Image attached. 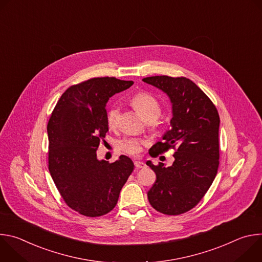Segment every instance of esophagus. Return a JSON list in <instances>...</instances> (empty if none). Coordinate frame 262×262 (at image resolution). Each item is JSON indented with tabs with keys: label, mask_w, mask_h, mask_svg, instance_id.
<instances>
[{
	"label": "esophagus",
	"mask_w": 262,
	"mask_h": 262,
	"mask_svg": "<svg viewBox=\"0 0 262 262\" xmlns=\"http://www.w3.org/2000/svg\"><path fill=\"white\" fill-rule=\"evenodd\" d=\"M135 167H136L137 169H141V168H145L146 165H145V163H143V162L135 161Z\"/></svg>",
	"instance_id": "esophagus-1"
}]
</instances>
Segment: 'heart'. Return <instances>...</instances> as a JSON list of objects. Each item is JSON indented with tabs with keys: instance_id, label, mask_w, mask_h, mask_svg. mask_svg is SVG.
<instances>
[{
	"instance_id": "b5f03b06",
	"label": "heart",
	"mask_w": 262,
	"mask_h": 262,
	"mask_svg": "<svg viewBox=\"0 0 262 262\" xmlns=\"http://www.w3.org/2000/svg\"><path fill=\"white\" fill-rule=\"evenodd\" d=\"M132 103L141 117L146 121H156L161 116V106L158 100L146 92H138L133 98ZM121 107L118 103L112 104L106 111V123L110 127H115L118 124ZM144 145L143 140L124 139L120 142L121 150L128 155H137L141 151Z\"/></svg>"
}]
</instances>
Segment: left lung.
<instances>
[{
	"label": "left lung",
	"mask_w": 262,
	"mask_h": 262,
	"mask_svg": "<svg viewBox=\"0 0 262 262\" xmlns=\"http://www.w3.org/2000/svg\"><path fill=\"white\" fill-rule=\"evenodd\" d=\"M164 91L172 103L170 129L149 155L157 158L173 148L172 166L146 164L157 174L147 196L151 206L165 214L177 215L195 207L204 197L217 173L220 148L217 110L191 80L157 76L143 79Z\"/></svg>",
	"instance_id": "8db88e82"
}]
</instances>
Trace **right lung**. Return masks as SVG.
<instances>
[{
  "label": "right lung",
  "instance_id": "add662e5",
  "mask_svg": "<svg viewBox=\"0 0 262 262\" xmlns=\"http://www.w3.org/2000/svg\"><path fill=\"white\" fill-rule=\"evenodd\" d=\"M133 84L105 77L70 86L49 120L51 176L65 203L83 215L100 216L113 209L134 170L133 161L125 156L112 164L96 157L108 130L105 104Z\"/></svg>",
  "mask_w": 262,
  "mask_h": 262
}]
</instances>
